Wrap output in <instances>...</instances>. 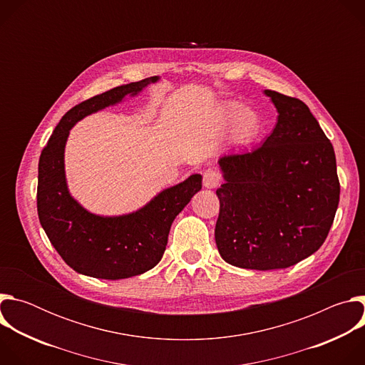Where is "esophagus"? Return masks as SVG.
Returning <instances> with one entry per match:
<instances>
[{
  "label": "esophagus",
  "instance_id": "esophagus-1",
  "mask_svg": "<svg viewBox=\"0 0 365 365\" xmlns=\"http://www.w3.org/2000/svg\"><path fill=\"white\" fill-rule=\"evenodd\" d=\"M221 179H222V176H221V173H220L218 170H215V169H207V170H205V173H203L202 182H203V186H205V187L212 189V187H217V186L221 183Z\"/></svg>",
  "mask_w": 365,
  "mask_h": 365
}]
</instances>
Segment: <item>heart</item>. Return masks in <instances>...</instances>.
Listing matches in <instances>:
<instances>
[{
    "mask_svg": "<svg viewBox=\"0 0 365 365\" xmlns=\"http://www.w3.org/2000/svg\"><path fill=\"white\" fill-rule=\"evenodd\" d=\"M220 121L222 125L231 123L232 138L238 143L251 141L259 131V117L258 114L248 107L228 106L221 111Z\"/></svg>",
    "mask_w": 365,
    "mask_h": 365,
    "instance_id": "1",
    "label": "heart"
}]
</instances>
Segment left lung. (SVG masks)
<instances>
[{
  "label": "left lung",
  "instance_id": "obj_1",
  "mask_svg": "<svg viewBox=\"0 0 365 365\" xmlns=\"http://www.w3.org/2000/svg\"><path fill=\"white\" fill-rule=\"evenodd\" d=\"M279 113L258 147L218 160L215 241L228 264L274 270L319 250L339 203L335 151L304 102L266 89Z\"/></svg>",
  "mask_w": 365,
  "mask_h": 365
}]
</instances>
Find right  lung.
Listing matches in <instances>:
<instances>
[{
  "mask_svg": "<svg viewBox=\"0 0 365 365\" xmlns=\"http://www.w3.org/2000/svg\"><path fill=\"white\" fill-rule=\"evenodd\" d=\"M151 76L95 95L69 110L43 148L38 160L37 212L40 224L65 263L75 272L106 280H118L145 273L158 264L168 245L175 218L202 187V176L154 196L141 210L99 217L82 207L69 193L65 176V145L71 128L83 117L137 95Z\"/></svg>",
  "mask_w": 365,
  "mask_h": 365,
  "instance_id": "add662e5",
  "label": "right lung"
}]
</instances>
